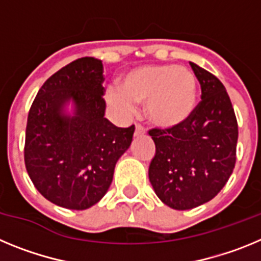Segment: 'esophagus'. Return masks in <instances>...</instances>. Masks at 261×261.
<instances>
[{
    "mask_svg": "<svg viewBox=\"0 0 261 261\" xmlns=\"http://www.w3.org/2000/svg\"><path fill=\"white\" fill-rule=\"evenodd\" d=\"M145 135V129L141 125H136L135 128V137H140V136Z\"/></svg>",
    "mask_w": 261,
    "mask_h": 261,
    "instance_id": "1",
    "label": "esophagus"
}]
</instances>
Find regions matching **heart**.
Returning a JSON list of instances; mask_svg holds the SVG:
<instances>
[{
    "instance_id": "1",
    "label": "heart",
    "mask_w": 261,
    "mask_h": 261,
    "mask_svg": "<svg viewBox=\"0 0 261 261\" xmlns=\"http://www.w3.org/2000/svg\"><path fill=\"white\" fill-rule=\"evenodd\" d=\"M110 99L128 112L145 103V116L153 125L176 128L195 112L197 80L190 69L174 64L138 66L123 74Z\"/></svg>"
}]
</instances>
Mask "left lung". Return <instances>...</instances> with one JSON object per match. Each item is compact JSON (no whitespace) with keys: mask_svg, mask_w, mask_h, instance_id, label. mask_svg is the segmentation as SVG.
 Wrapping results in <instances>:
<instances>
[{"mask_svg":"<svg viewBox=\"0 0 261 261\" xmlns=\"http://www.w3.org/2000/svg\"><path fill=\"white\" fill-rule=\"evenodd\" d=\"M201 86V102L176 128L151 129L155 155L149 180L159 200L176 211L211 201L225 187L235 166L238 124L221 81L191 62Z\"/></svg>","mask_w":261,"mask_h":261,"instance_id":"8db88e82","label":"left lung"}]
</instances>
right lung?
Returning <instances> with one entry per match:
<instances>
[{"label":"right lung","mask_w":261,"mask_h":261,"mask_svg":"<svg viewBox=\"0 0 261 261\" xmlns=\"http://www.w3.org/2000/svg\"><path fill=\"white\" fill-rule=\"evenodd\" d=\"M102 82L100 60H75L45 81L29 112L27 172L45 199L71 211L102 200L135 133L105 117Z\"/></svg>","instance_id":"right-lung-1"}]
</instances>
